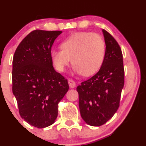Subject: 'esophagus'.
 I'll return each instance as SVG.
<instances>
[{
	"instance_id": "obj_1",
	"label": "esophagus",
	"mask_w": 146,
	"mask_h": 146,
	"mask_svg": "<svg viewBox=\"0 0 146 146\" xmlns=\"http://www.w3.org/2000/svg\"><path fill=\"white\" fill-rule=\"evenodd\" d=\"M68 85H69V86L71 87V88H75V82L74 81V80H71V79H69V80H68Z\"/></svg>"
}]
</instances>
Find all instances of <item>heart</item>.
Here are the masks:
<instances>
[{
  "mask_svg": "<svg viewBox=\"0 0 146 146\" xmlns=\"http://www.w3.org/2000/svg\"><path fill=\"white\" fill-rule=\"evenodd\" d=\"M60 47L61 50L51 51L52 62L59 72L64 71L71 59L75 73L90 76L100 69L104 59V40L93 32L73 33L61 43Z\"/></svg>",
  "mask_w": 146,
  "mask_h": 146,
  "instance_id": "b5f03b06",
  "label": "heart"
}]
</instances>
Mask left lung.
Returning <instances> with one entry per match:
<instances>
[{
  "mask_svg": "<svg viewBox=\"0 0 146 146\" xmlns=\"http://www.w3.org/2000/svg\"><path fill=\"white\" fill-rule=\"evenodd\" d=\"M106 43L104 59L100 71L77 87L81 117L92 126L106 123L119 106L124 85L123 55L116 40L102 30Z\"/></svg>",
  "mask_w": 146,
  "mask_h": 146,
  "instance_id": "8db88e82",
  "label": "left lung"
}]
</instances>
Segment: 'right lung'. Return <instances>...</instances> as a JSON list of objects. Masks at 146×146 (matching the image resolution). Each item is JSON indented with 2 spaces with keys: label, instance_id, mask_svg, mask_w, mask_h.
I'll list each match as a JSON object with an SVG mask.
<instances>
[{
  "label": "right lung",
  "instance_id": "obj_1",
  "mask_svg": "<svg viewBox=\"0 0 146 146\" xmlns=\"http://www.w3.org/2000/svg\"><path fill=\"white\" fill-rule=\"evenodd\" d=\"M61 31L36 29L20 43L13 58L12 91L19 113L30 125L43 128L53 124L58 103L68 91V81L55 71L51 46Z\"/></svg>",
  "mask_w": 146,
  "mask_h": 146
}]
</instances>
